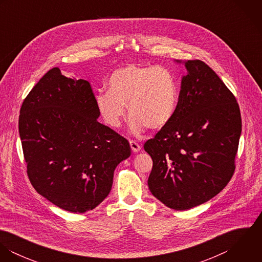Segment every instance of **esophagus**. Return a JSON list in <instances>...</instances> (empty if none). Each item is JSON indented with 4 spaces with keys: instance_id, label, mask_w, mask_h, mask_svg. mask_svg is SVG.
Listing matches in <instances>:
<instances>
[{
    "instance_id": "34e87169",
    "label": "esophagus",
    "mask_w": 262,
    "mask_h": 262,
    "mask_svg": "<svg viewBox=\"0 0 262 262\" xmlns=\"http://www.w3.org/2000/svg\"><path fill=\"white\" fill-rule=\"evenodd\" d=\"M130 147H131V149H132L133 152H139L141 150V146L137 142H135L133 140L130 141Z\"/></svg>"
}]
</instances>
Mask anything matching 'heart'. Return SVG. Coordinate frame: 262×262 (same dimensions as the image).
<instances>
[{
  "label": "heart",
  "instance_id": "obj_1",
  "mask_svg": "<svg viewBox=\"0 0 262 262\" xmlns=\"http://www.w3.org/2000/svg\"><path fill=\"white\" fill-rule=\"evenodd\" d=\"M107 93L96 96V107L104 123L113 129L121 126L127 106L130 128L135 134L147 127L166 128L179 105V90L173 75L164 68L128 64L115 70L107 81Z\"/></svg>",
  "mask_w": 262,
  "mask_h": 262
}]
</instances>
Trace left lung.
<instances>
[{"label":"left lung","instance_id":"8db88e82","mask_svg":"<svg viewBox=\"0 0 262 262\" xmlns=\"http://www.w3.org/2000/svg\"><path fill=\"white\" fill-rule=\"evenodd\" d=\"M184 63L178 110L171 123L144 144L153 160L151 193L166 207L185 211L218 194L230 182L241 135L233 94L201 60Z\"/></svg>","mask_w":262,"mask_h":262}]
</instances>
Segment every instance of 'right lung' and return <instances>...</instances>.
<instances>
[{
  "mask_svg": "<svg viewBox=\"0 0 262 262\" xmlns=\"http://www.w3.org/2000/svg\"><path fill=\"white\" fill-rule=\"evenodd\" d=\"M100 117L85 79L47 72L24 100L19 133L27 173L39 194L60 209L84 213L110 193L129 142Z\"/></svg>",
  "mask_w": 262,
  "mask_h": 262,
  "instance_id": "right-lung-1",
  "label": "right lung"
}]
</instances>
